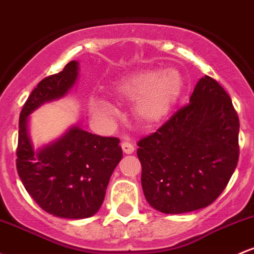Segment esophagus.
<instances>
[{
  "mask_svg": "<svg viewBox=\"0 0 254 254\" xmlns=\"http://www.w3.org/2000/svg\"><path fill=\"white\" fill-rule=\"evenodd\" d=\"M122 148H123V152H124L125 154H131L133 150H135V147H133V144L127 140L122 142Z\"/></svg>",
  "mask_w": 254,
  "mask_h": 254,
  "instance_id": "34e87169",
  "label": "esophagus"
}]
</instances>
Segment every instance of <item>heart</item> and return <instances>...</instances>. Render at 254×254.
I'll list each match as a JSON object with an SVG mask.
<instances>
[{"mask_svg": "<svg viewBox=\"0 0 254 254\" xmlns=\"http://www.w3.org/2000/svg\"><path fill=\"white\" fill-rule=\"evenodd\" d=\"M182 77L174 68L142 69L113 83L112 93L117 99L136 100L135 111L138 118L148 124L163 121L182 90ZM89 110L97 121L110 124L117 108L108 99L91 95Z\"/></svg>", "mask_w": 254, "mask_h": 254, "instance_id": "heart-1", "label": "heart"}]
</instances>
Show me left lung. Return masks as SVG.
<instances>
[{
  "mask_svg": "<svg viewBox=\"0 0 254 254\" xmlns=\"http://www.w3.org/2000/svg\"><path fill=\"white\" fill-rule=\"evenodd\" d=\"M239 129L227 91L213 78H201L189 104L137 142L148 204L170 214L212 204L238 165Z\"/></svg>",
  "mask_w": 254,
  "mask_h": 254,
  "instance_id": "obj_1",
  "label": "left lung"
}]
</instances>
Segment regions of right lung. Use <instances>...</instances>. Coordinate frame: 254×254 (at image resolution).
<instances>
[{"mask_svg": "<svg viewBox=\"0 0 254 254\" xmlns=\"http://www.w3.org/2000/svg\"><path fill=\"white\" fill-rule=\"evenodd\" d=\"M78 76L71 61L59 73L38 83L19 118L16 170L21 182L46 212L68 219L95 214L104 202L113 170L123 157L119 138L102 137L78 127L35 153L27 133V116L42 104L64 96Z\"/></svg>", "mask_w": 254, "mask_h": 254, "instance_id": "1", "label": "right lung"}]
</instances>
